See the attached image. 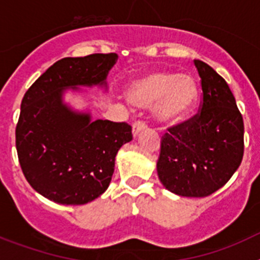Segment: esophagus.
Masks as SVG:
<instances>
[{
    "instance_id": "esophagus-1",
    "label": "esophagus",
    "mask_w": 260,
    "mask_h": 260,
    "mask_svg": "<svg viewBox=\"0 0 260 260\" xmlns=\"http://www.w3.org/2000/svg\"><path fill=\"white\" fill-rule=\"evenodd\" d=\"M144 128H147V123L144 122V121H142V119H139V121H137V122L133 125V135L137 137L139 133L143 132Z\"/></svg>"
}]
</instances>
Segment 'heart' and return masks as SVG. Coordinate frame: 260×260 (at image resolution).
Wrapping results in <instances>:
<instances>
[{"label":"heart","instance_id":"obj_1","mask_svg":"<svg viewBox=\"0 0 260 260\" xmlns=\"http://www.w3.org/2000/svg\"><path fill=\"white\" fill-rule=\"evenodd\" d=\"M127 99L141 108L155 104L156 118L173 125L190 116L198 100V87L189 75L155 71L133 82L127 88Z\"/></svg>","mask_w":260,"mask_h":260}]
</instances>
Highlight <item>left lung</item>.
I'll list each match as a JSON object with an SVG mask.
<instances>
[{
  "instance_id": "1",
  "label": "left lung",
  "mask_w": 260,
  "mask_h": 260,
  "mask_svg": "<svg viewBox=\"0 0 260 260\" xmlns=\"http://www.w3.org/2000/svg\"><path fill=\"white\" fill-rule=\"evenodd\" d=\"M201 77L199 112L161 137L157 174L169 191L208 197L231 180L243 157V118L228 83L195 59Z\"/></svg>"
}]
</instances>
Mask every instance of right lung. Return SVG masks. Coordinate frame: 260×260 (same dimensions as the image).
Returning <instances> with one entry per match:
<instances>
[{"label": "right lung", "mask_w": 260, "mask_h": 260, "mask_svg": "<svg viewBox=\"0 0 260 260\" xmlns=\"http://www.w3.org/2000/svg\"><path fill=\"white\" fill-rule=\"evenodd\" d=\"M116 53L66 57L53 63L24 93L15 127V146L29 185L59 204H86L103 194L114 158L133 139L132 125L71 112L62 89L105 84Z\"/></svg>", "instance_id": "add662e5"}]
</instances>
